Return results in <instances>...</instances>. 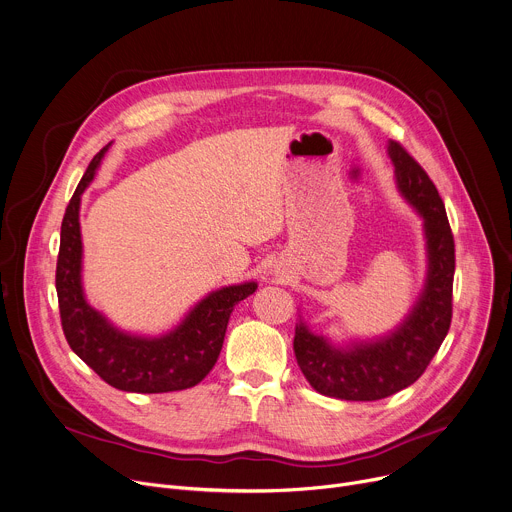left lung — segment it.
Here are the masks:
<instances>
[{"mask_svg":"<svg viewBox=\"0 0 512 512\" xmlns=\"http://www.w3.org/2000/svg\"><path fill=\"white\" fill-rule=\"evenodd\" d=\"M388 154L399 191L425 221L427 280L407 319L376 342L344 350L303 321L295 327L293 350L301 372L317 392L342 401H380L417 382L451 325L456 246L445 205L423 166L399 142H388Z\"/></svg>","mask_w":512,"mask_h":512,"instance_id":"left-lung-1","label":"left lung"}]
</instances>
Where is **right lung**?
<instances>
[{
	"label": "right lung",
	"mask_w": 512,
	"mask_h": 512,
	"mask_svg": "<svg viewBox=\"0 0 512 512\" xmlns=\"http://www.w3.org/2000/svg\"><path fill=\"white\" fill-rule=\"evenodd\" d=\"M101 148L77 185L61 225L56 295L71 350L109 386L126 392H173L199 384L215 366L234 307L256 291V282L223 287L197 303L179 327L160 337H140L113 327L95 311L81 285V195L105 154Z\"/></svg>",
	"instance_id": "obj_1"
}]
</instances>
